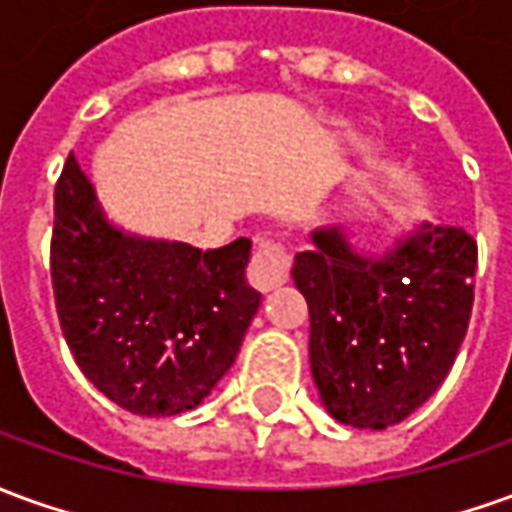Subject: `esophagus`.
Instances as JSON below:
<instances>
[{
	"instance_id": "1",
	"label": "esophagus",
	"mask_w": 512,
	"mask_h": 512,
	"mask_svg": "<svg viewBox=\"0 0 512 512\" xmlns=\"http://www.w3.org/2000/svg\"><path fill=\"white\" fill-rule=\"evenodd\" d=\"M288 271H291L288 249L274 238H257L252 263H249V271H246V277L257 291H271L274 285H282L288 280Z\"/></svg>"
}]
</instances>
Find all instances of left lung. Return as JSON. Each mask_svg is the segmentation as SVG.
<instances>
[{"label":"left lung","instance_id":"8db88e82","mask_svg":"<svg viewBox=\"0 0 512 512\" xmlns=\"http://www.w3.org/2000/svg\"><path fill=\"white\" fill-rule=\"evenodd\" d=\"M310 241L291 274L310 310L321 402L360 430L405 421L438 391L466 338L474 238L421 224L382 255H360L341 227H321Z\"/></svg>","mask_w":512,"mask_h":512}]
</instances>
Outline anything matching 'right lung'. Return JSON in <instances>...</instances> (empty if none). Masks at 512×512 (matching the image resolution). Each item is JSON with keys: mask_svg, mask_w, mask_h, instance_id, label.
<instances>
[{"mask_svg": "<svg viewBox=\"0 0 512 512\" xmlns=\"http://www.w3.org/2000/svg\"><path fill=\"white\" fill-rule=\"evenodd\" d=\"M249 238L221 249L127 235L69 155L55 185L52 288L82 374L138 416L194 410L230 371L260 293Z\"/></svg>", "mask_w": 512, "mask_h": 512, "instance_id": "right-lung-1", "label": "right lung"}]
</instances>
